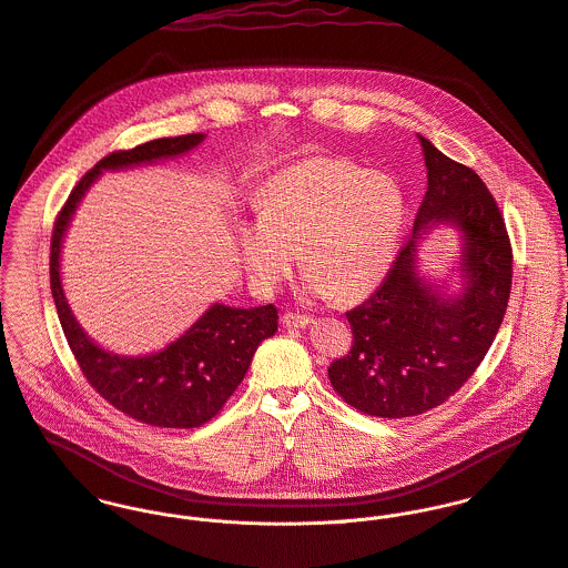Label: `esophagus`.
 <instances>
[{"label":"esophagus","mask_w":568,"mask_h":568,"mask_svg":"<svg viewBox=\"0 0 568 568\" xmlns=\"http://www.w3.org/2000/svg\"><path fill=\"white\" fill-rule=\"evenodd\" d=\"M283 327H290V329H305L312 321L307 318V316H303V314H294V312H287V314H283Z\"/></svg>","instance_id":"obj_1"}]
</instances>
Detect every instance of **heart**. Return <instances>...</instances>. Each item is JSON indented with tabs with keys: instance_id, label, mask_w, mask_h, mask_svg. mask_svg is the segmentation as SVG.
I'll use <instances>...</instances> for the list:
<instances>
[{
	"instance_id": "obj_1",
	"label": "heart",
	"mask_w": 568,
	"mask_h": 568,
	"mask_svg": "<svg viewBox=\"0 0 568 568\" xmlns=\"http://www.w3.org/2000/svg\"><path fill=\"white\" fill-rule=\"evenodd\" d=\"M258 211L239 227V254L258 287L285 281L303 247L305 294L357 298L388 274L408 209L393 175L346 158H310L263 186Z\"/></svg>"
}]
</instances>
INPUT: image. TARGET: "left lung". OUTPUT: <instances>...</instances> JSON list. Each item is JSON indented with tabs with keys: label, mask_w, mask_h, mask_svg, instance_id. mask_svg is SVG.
<instances>
[{
	"label": "left lung",
	"mask_w": 568,
	"mask_h": 568,
	"mask_svg": "<svg viewBox=\"0 0 568 568\" xmlns=\"http://www.w3.org/2000/svg\"><path fill=\"white\" fill-rule=\"evenodd\" d=\"M428 191L413 234L382 285L355 310L351 351L332 362L342 399L371 417H415L444 404L478 368L505 318L511 243L483 180L419 135ZM437 225L462 234V292L448 295L416 270L418 241Z\"/></svg>",
	"instance_id": "8db88e82"
}]
</instances>
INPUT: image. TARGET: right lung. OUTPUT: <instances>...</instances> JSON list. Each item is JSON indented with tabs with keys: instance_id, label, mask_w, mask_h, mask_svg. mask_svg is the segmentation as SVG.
Segmentation results:
<instances>
[{
	"instance_id": "right-lung-1",
	"label": "right lung",
	"mask_w": 568,
	"mask_h": 568,
	"mask_svg": "<svg viewBox=\"0 0 568 568\" xmlns=\"http://www.w3.org/2000/svg\"><path fill=\"white\" fill-rule=\"evenodd\" d=\"M206 135L158 138L103 158L70 193L50 243V290L68 344L92 388L120 413L158 428H197L213 419L236 390L256 346L278 329L274 305H211L180 338L149 355H118L92 341L77 323L61 285V245L81 200L103 171L182 155Z\"/></svg>"
}]
</instances>
